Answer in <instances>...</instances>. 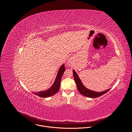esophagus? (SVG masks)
<instances>
[{"label":"esophagus","instance_id":"1","mask_svg":"<svg viewBox=\"0 0 132 132\" xmlns=\"http://www.w3.org/2000/svg\"><path fill=\"white\" fill-rule=\"evenodd\" d=\"M71 63L70 61H68V63H67V65L69 66H70V65H71Z\"/></svg>","mask_w":132,"mask_h":132}]
</instances>
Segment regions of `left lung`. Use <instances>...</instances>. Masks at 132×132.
<instances>
[{
	"instance_id": "left-lung-1",
	"label": "left lung",
	"mask_w": 132,
	"mask_h": 132,
	"mask_svg": "<svg viewBox=\"0 0 132 132\" xmlns=\"http://www.w3.org/2000/svg\"><path fill=\"white\" fill-rule=\"evenodd\" d=\"M73 72V78H74V80L76 82V85H77V89L79 91V92L82 95L89 97V98H97L103 95H104V93H106L108 91H109L110 90V89H109L106 90H105L104 91H102V92H96L95 91H92L91 90H89L88 89H87V88H86L84 85L82 84V82L81 81L78 75L77 74L76 72L74 70H72Z\"/></svg>"
}]
</instances>
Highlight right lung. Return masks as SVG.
I'll return each mask as SVG.
<instances>
[{"label":"right lung","mask_w":132,"mask_h":132,"mask_svg":"<svg viewBox=\"0 0 132 132\" xmlns=\"http://www.w3.org/2000/svg\"><path fill=\"white\" fill-rule=\"evenodd\" d=\"M65 70V65L63 64L60 68L58 73L57 74V76H56L55 80L53 85L51 87V88L45 91H41L37 92H33V93H34L35 95H37L42 98H47L54 95L55 94H56L59 91L60 89L61 78Z\"/></svg>","instance_id":"obj_1"}]
</instances>
